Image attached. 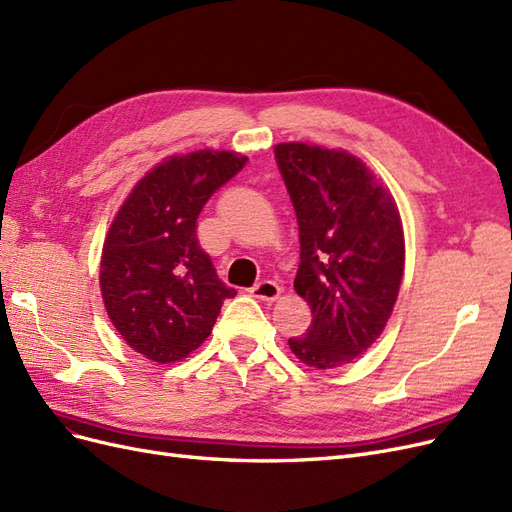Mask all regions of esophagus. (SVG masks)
Here are the masks:
<instances>
[{
    "mask_svg": "<svg viewBox=\"0 0 512 512\" xmlns=\"http://www.w3.org/2000/svg\"><path fill=\"white\" fill-rule=\"evenodd\" d=\"M250 292L254 294L256 299H260V301H275L277 297H280L282 288H280V284H277V282L262 280V282H258L256 286H252Z\"/></svg>",
    "mask_w": 512,
    "mask_h": 512,
    "instance_id": "esophagus-1",
    "label": "esophagus"
}]
</instances>
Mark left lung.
Returning <instances> with one entry per match:
<instances>
[{"instance_id": "obj_1", "label": "left lung", "mask_w": 512, "mask_h": 512, "mask_svg": "<svg viewBox=\"0 0 512 512\" xmlns=\"http://www.w3.org/2000/svg\"><path fill=\"white\" fill-rule=\"evenodd\" d=\"M275 162L299 222L294 290L312 307L309 329L288 344L309 367H342L376 342L393 312L406 260L399 211L346 151L282 143Z\"/></svg>"}]
</instances>
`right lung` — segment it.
<instances>
[{"mask_svg":"<svg viewBox=\"0 0 512 512\" xmlns=\"http://www.w3.org/2000/svg\"><path fill=\"white\" fill-rule=\"evenodd\" d=\"M245 162L211 149L168 158L136 183L108 228L100 260L106 312L128 346L151 361L175 363L196 350L224 299L237 294L200 247L196 222Z\"/></svg>","mask_w":512,"mask_h":512,"instance_id":"obj_1","label":"right lung"}]
</instances>
